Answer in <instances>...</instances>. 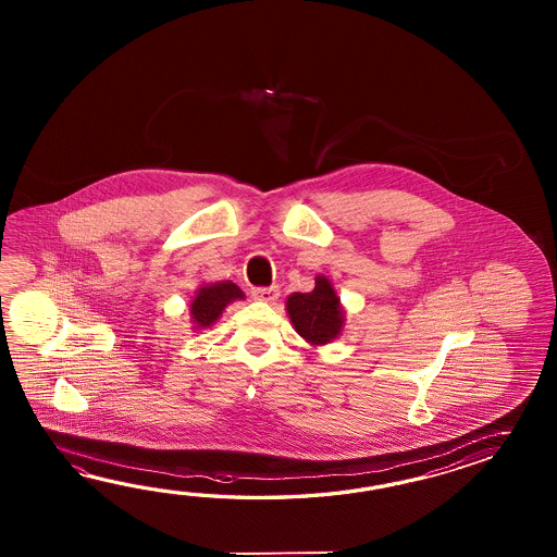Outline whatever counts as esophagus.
<instances>
[{
  "label": "esophagus",
  "instance_id": "1",
  "mask_svg": "<svg viewBox=\"0 0 557 557\" xmlns=\"http://www.w3.org/2000/svg\"><path fill=\"white\" fill-rule=\"evenodd\" d=\"M281 295V290H278V286H259V288H252V296L257 298V300H262V302H274L276 298Z\"/></svg>",
  "mask_w": 557,
  "mask_h": 557
}]
</instances>
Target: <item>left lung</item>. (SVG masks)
Masks as SVG:
<instances>
[{
  "label": "left lung",
  "instance_id": "8db88e82",
  "mask_svg": "<svg viewBox=\"0 0 557 557\" xmlns=\"http://www.w3.org/2000/svg\"><path fill=\"white\" fill-rule=\"evenodd\" d=\"M312 293H295L286 300V312L295 331L312 346L329 344L341 336L344 310L332 283L319 274Z\"/></svg>",
  "mask_w": 557,
  "mask_h": 557
}]
</instances>
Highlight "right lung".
Instances as JSON below:
<instances>
[{
    "label": "right lung",
    "mask_w": 557,
    "mask_h": 557,
    "mask_svg": "<svg viewBox=\"0 0 557 557\" xmlns=\"http://www.w3.org/2000/svg\"><path fill=\"white\" fill-rule=\"evenodd\" d=\"M243 298H245L243 290L231 281L202 284L190 302V320L195 329H209L231 302L243 300Z\"/></svg>",
    "instance_id": "add662e5"
}]
</instances>
